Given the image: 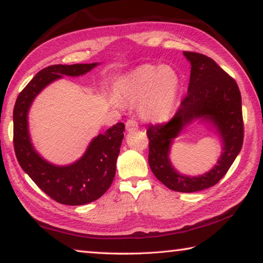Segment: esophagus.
<instances>
[{"label": "esophagus", "mask_w": 263, "mask_h": 263, "mask_svg": "<svg viewBox=\"0 0 263 263\" xmlns=\"http://www.w3.org/2000/svg\"><path fill=\"white\" fill-rule=\"evenodd\" d=\"M125 125H126V130L128 132L136 131L137 128H138V122L136 121V119H128Z\"/></svg>", "instance_id": "esophagus-1"}]
</instances>
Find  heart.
<instances>
[{
    "instance_id": "heart-1",
    "label": "heart",
    "mask_w": 263,
    "mask_h": 263,
    "mask_svg": "<svg viewBox=\"0 0 263 263\" xmlns=\"http://www.w3.org/2000/svg\"><path fill=\"white\" fill-rule=\"evenodd\" d=\"M180 88V75L172 66L146 64L123 74L116 82V96L109 101L117 108H122L123 102L139 103L145 119L163 122L174 111Z\"/></svg>"
}]
</instances>
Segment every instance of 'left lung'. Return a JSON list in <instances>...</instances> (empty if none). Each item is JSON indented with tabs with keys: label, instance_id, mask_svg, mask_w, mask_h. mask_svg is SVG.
I'll list each match as a JSON object with an SVG mask.
<instances>
[{
	"label": "left lung",
	"instance_id": "1",
	"mask_svg": "<svg viewBox=\"0 0 263 263\" xmlns=\"http://www.w3.org/2000/svg\"><path fill=\"white\" fill-rule=\"evenodd\" d=\"M183 55L191 65L188 94L171 121L148 126V163L155 177L167 188L180 193H195L218 183L241 151V95L237 82L211 58L195 52H183ZM195 120L205 121L220 136L222 154L210 171L189 177L176 171L168 153L175 138Z\"/></svg>",
	"mask_w": 263,
	"mask_h": 263
}]
</instances>
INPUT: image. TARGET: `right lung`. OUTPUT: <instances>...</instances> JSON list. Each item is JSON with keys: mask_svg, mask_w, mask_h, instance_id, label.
Segmentation results:
<instances>
[{"mask_svg": "<svg viewBox=\"0 0 263 263\" xmlns=\"http://www.w3.org/2000/svg\"><path fill=\"white\" fill-rule=\"evenodd\" d=\"M94 64L53 65L42 69L21 91L14 108V146L20 166L44 193L58 203L83 205L99 199L116 174L125 125L117 123L89 142L86 152L66 166L48 162L33 147L28 115L35 97L48 84L67 77H80L99 66Z\"/></svg>", "mask_w": 263, "mask_h": 263, "instance_id": "obj_1", "label": "right lung"}]
</instances>
